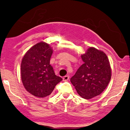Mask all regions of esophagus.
I'll use <instances>...</instances> for the list:
<instances>
[{
    "label": "esophagus",
    "mask_w": 130,
    "mask_h": 130,
    "mask_svg": "<svg viewBox=\"0 0 130 130\" xmlns=\"http://www.w3.org/2000/svg\"><path fill=\"white\" fill-rule=\"evenodd\" d=\"M69 79H70V76H69V75H66V76H64V77H63V81H68V80H69Z\"/></svg>",
    "instance_id": "esophagus-1"
}]
</instances>
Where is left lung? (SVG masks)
Returning a JSON list of instances; mask_svg holds the SVG:
<instances>
[{
  "instance_id": "left-lung-1",
  "label": "left lung",
  "mask_w": 130,
  "mask_h": 130,
  "mask_svg": "<svg viewBox=\"0 0 130 130\" xmlns=\"http://www.w3.org/2000/svg\"><path fill=\"white\" fill-rule=\"evenodd\" d=\"M81 58L83 64L70 81L78 94L88 100L106 88L111 79V69L107 55L96 48H89Z\"/></svg>"
}]
</instances>
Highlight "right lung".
I'll return each mask as SVG.
<instances>
[{"label":"right lung","instance_id":"1","mask_svg":"<svg viewBox=\"0 0 130 130\" xmlns=\"http://www.w3.org/2000/svg\"><path fill=\"white\" fill-rule=\"evenodd\" d=\"M53 50L49 45H34L23 57L21 64V80L25 89L36 97L49 96L55 86L62 80L57 76L50 64Z\"/></svg>","mask_w":130,"mask_h":130}]
</instances>
